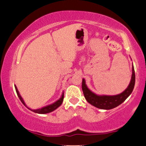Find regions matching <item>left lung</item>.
Returning a JSON list of instances; mask_svg holds the SVG:
<instances>
[{
    "label": "left lung",
    "mask_w": 146,
    "mask_h": 146,
    "mask_svg": "<svg viewBox=\"0 0 146 146\" xmlns=\"http://www.w3.org/2000/svg\"><path fill=\"white\" fill-rule=\"evenodd\" d=\"M135 83V74L134 66L132 67V77L129 86L124 92L117 95H97L89 90L86 84L85 80H82V90L86 101L93 106L101 110H111L122 104L129 97L133 90Z\"/></svg>",
    "instance_id": "left-lung-1"
}]
</instances>
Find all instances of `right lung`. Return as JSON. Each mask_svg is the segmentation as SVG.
Segmentation results:
<instances>
[{
    "mask_svg": "<svg viewBox=\"0 0 146 146\" xmlns=\"http://www.w3.org/2000/svg\"><path fill=\"white\" fill-rule=\"evenodd\" d=\"M15 90H16V92H17V96H18L19 99H20V101L22 103L24 104L25 106L28 109H29L30 110H31V111L35 112V113H41V114H44V113H50V112H52L54 111V110H56L58 108L59 106H60L61 104L62 103V101H63V99H64V92H62V96H61L60 99H59L58 101H56L55 103H52V104L51 105H47V106L45 107H43V108H40V109H37V110H31V109H30L28 108L27 106L26 105V103H24V100L22 98V96H20V93H19V91L17 90L16 86L15 85Z\"/></svg>",
    "mask_w": 146,
    "mask_h": 146,
    "instance_id": "obj_1",
    "label": "right lung"
}]
</instances>
